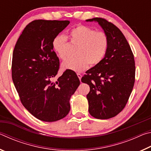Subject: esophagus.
Returning <instances> with one entry per match:
<instances>
[{"label":"esophagus","instance_id":"1","mask_svg":"<svg viewBox=\"0 0 151 151\" xmlns=\"http://www.w3.org/2000/svg\"><path fill=\"white\" fill-rule=\"evenodd\" d=\"M77 76H78V78L80 79V81H81V77H82V75H81V74H80V73H77Z\"/></svg>","mask_w":151,"mask_h":151}]
</instances>
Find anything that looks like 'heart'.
Wrapping results in <instances>:
<instances>
[{
	"mask_svg": "<svg viewBox=\"0 0 151 151\" xmlns=\"http://www.w3.org/2000/svg\"><path fill=\"white\" fill-rule=\"evenodd\" d=\"M70 40L77 45L76 57L68 58L63 63V69L76 72L85 70L88 65L94 66L103 60L109 47V38L104 31L95 30L85 25H78L70 31ZM68 40L64 35H58L52 41L55 52L60 59L65 60L68 56Z\"/></svg>",
	"mask_w": 151,
	"mask_h": 151,
	"instance_id": "1",
	"label": "heart"
}]
</instances>
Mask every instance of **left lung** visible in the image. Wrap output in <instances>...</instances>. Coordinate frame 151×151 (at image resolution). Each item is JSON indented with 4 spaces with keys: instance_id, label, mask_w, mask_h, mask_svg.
Listing matches in <instances>:
<instances>
[{
    "instance_id": "1",
    "label": "left lung",
    "mask_w": 151,
    "mask_h": 151,
    "mask_svg": "<svg viewBox=\"0 0 151 151\" xmlns=\"http://www.w3.org/2000/svg\"><path fill=\"white\" fill-rule=\"evenodd\" d=\"M86 21L98 22L109 38L108 49L103 60L81 78L90 86L86 95L88 111L96 119H111L123 110L133 88L134 55L126 38L115 25L102 18Z\"/></svg>"
}]
</instances>
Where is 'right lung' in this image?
<instances>
[{
	"label": "right lung",
	"mask_w": 151,
	"mask_h": 151,
	"mask_svg": "<svg viewBox=\"0 0 151 151\" xmlns=\"http://www.w3.org/2000/svg\"><path fill=\"white\" fill-rule=\"evenodd\" d=\"M69 23L68 20H33L24 28L13 50L12 78L20 101L42 121H57L67 115L70 96L80 85L75 72L69 69L54 81L60 63L52 41Z\"/></svg>",
	"instance_id": "right-lung-1"
}]
</instances>
